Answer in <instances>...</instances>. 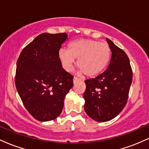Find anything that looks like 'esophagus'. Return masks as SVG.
Returning a JSON list of instances; mask_svg holds the SVG:
<instances>
[{"instance_id": "obj_1", "label": "esophagus", "mask_w": 149, "mask_h": 149, "mask_svg": "<svg viewBox=\"0 0 149 149\" xmlns=\"http://www.w3.org/2000/svg\"><path fill=\"white\" fill-rule=\"evenodd\" d=\"M80 79L79 78H73V83H76V82H78V81H80Z\"/></svg>"}]
</instances>
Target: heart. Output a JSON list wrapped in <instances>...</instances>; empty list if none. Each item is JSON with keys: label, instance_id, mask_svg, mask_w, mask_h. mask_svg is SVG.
<instances>
[{"label": "heart", "instance_id": "heart-1", "mask_svg": "<svg viewBox=\"0 0 149 149\" xmlns=\"http://www.w3.org/2000/svg\"><path fill=\"white\" fill-rule=\"evenodd\" d=\"M111 48L108 43L88 38H80L70 42L69 49H60L58 57L63 68L71 71L76 59L80 73L87 77H95L102 73L111 59Z\"/></svg>", "mask_w": 149, "mask_h": 149}]
</instances>
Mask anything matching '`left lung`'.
<instances>
[{
  "instance_id": "obj_1",
  "label": "left lung",
  "mask_w": 149,
  "mask_h": 149,
  "mask_svg": "<svg viewBox=\"0 0 149 149\" xmlns=\"http://www.w3.org/2000/svg\"><path fill=\"white\" fill-rule=\"evenodd\" d=\"M111 57L106 71L85 81L84 109L97 122H107L116 117L125 107L132 81L129 58L123 49L107 38Z\"/></svg>"
}]
</instances>
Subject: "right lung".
Wrapping results in <instances>:
<instances>
[{
  "mask_svg": "<svg viewBox=\"0 0 149 149\" xmlns=\"http://www.w3.org/2000/svg\"><path fill=\"white\" fill-rule=\"evenodd\" d=\"M66 33H42L26 45L17 61L15 85L26 109L34 118L45 122L61 114L73 77L58 57Z\"/></svg>",
  "mask_w": 149,
  "mask_h": 149,
  "instance_id": "add662e5",
  "label": "right lung"
}]
</instances>
